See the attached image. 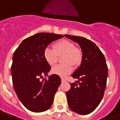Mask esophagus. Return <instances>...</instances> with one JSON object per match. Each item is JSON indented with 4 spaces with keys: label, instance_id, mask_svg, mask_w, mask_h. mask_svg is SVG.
Returning <instances> with one entry per match:
<instances>
[{
    "label": "esophagus",
    "instance_id": "1",
    "mask_svg": "<svg viewBox=\"0 0 120 120\" xmlns=\"http://www.w3.org/2000/svg\"><path fill=\"white\" fill-rule=\"evenodd\" d=\"M61 80H62V82H65L66 80L65 78H64V77H61Z\"/></svg>",
    "mask_w": 120,
    "mask_h": 120
}]
</instances>
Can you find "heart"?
Listing matches in <instances>:
<instances>
[{"mask_svg":"<svg viewBox=\"0 0 120 120\" xmlns=\"http://www.w3.org/2000/svg\"><path fill=\"white\" fill-rule=\"evenodd\" d=\"M53 49L47 47L43 52L45 61L50 65H55L58 56H62V62L64 64H60L52 68V72L60 77H65L70 73L73 70V66L79 65L82 60V52L76 48L74 43L69 40H62L56 42L53 45Z\"/></svg>","mask_w":120,"mask_h":120,"instance_id":"heart-1","label":"heart"}]
</instances>
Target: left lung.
Instances as JSON below:
<instances>
[{
  "mask_svg": "<svg viewBox=\"0 0 120 120\" xmlns=\"http://www.w3.org/2000/svg\"><path fill=\"white\" fill-rule=\"evenodd\" d=\"M79 45L82 52L81 65L71 75L77 79L66 93L70 109L80 115L91 113L104 95L108 67L104 55L96 44L82 37L65 35Z\"/></svg>",
  "mask_w": 120,
  "mask_h": 120,
  "instance_id": "left-lung-1",
  "label": "left lung"
}]
</instances>
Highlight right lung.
Segmentation results:
<instances>
[{
    "instance_id": "add662e5",
    "label": "right lung",
    "mask_w": 120,
    "mask_h": 120,
    "mask_svg": "<svg viewBox=\"0 0 120 120\" xmlns=\"http://www.w3.org/2000/svg\"><path fill=\"white\" fill-rule=\"evenodd\" d=\"M62 37L63 35L38 33L23 40L14 53L11 74L14 90L20 102L31 112H45L52 105L61 79L53 74L40 80L51 69L43 52L50 43Z\"/></svg>"
}]
</instances>
